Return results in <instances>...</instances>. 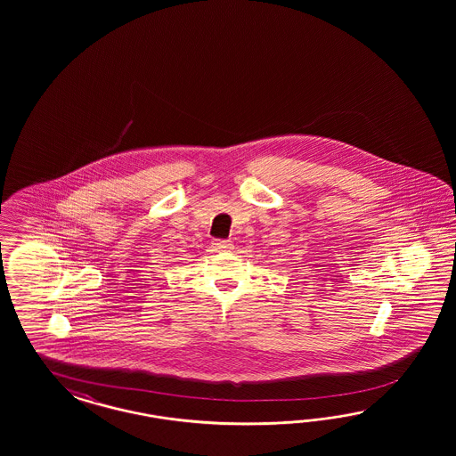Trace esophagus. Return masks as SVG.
<instances>
[{
	"label": "esophagus",
	"instance_id": "34e87169",
	"mask_svg": "<svg viewBox=\"0 0 456 456\" xmlns=\"http://www.w3.org/2000/svg\"><path fill=\"white\" fill-rule=\"evenodd\" d=\"M212 246H214L216 250H222V252L234 248V244H232L231 240H221V239H216V240L212 242Z\"/></svg>",
	"mask_w": 456,
	"mask_h": 456
}]
</instances>
